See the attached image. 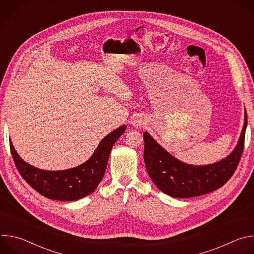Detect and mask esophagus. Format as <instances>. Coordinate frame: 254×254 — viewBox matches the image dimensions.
Masks as SVG:
<instances>
[{"mask_svg": "<svg viewBox=\"0 0 254 254\" xmlns=\"http://www.w3.org/2000/svg\"><path fill=\"white\" fill-rule=\"evenodd\" d=\"M143 125V123L141 122V121H138V120H135L134 122H133V126L135 127H141Z\"/></svg>", "mask_w": 254, "mask_h": 254, "instance_id": "1", "label": "esophagus"}]
</instances>
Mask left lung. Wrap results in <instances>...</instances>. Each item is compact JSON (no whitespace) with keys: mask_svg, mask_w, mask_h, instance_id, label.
<instances>
[{"mask_svg":"<svg viewBox=\"0 0 254 254\" xmlns=\"http://www.w3.org/2000/svg\"><path fill=\"white\" fill-rule=\"evenodd\" d=\"M247 115L237 147L226 159L207 166H191L178 161L148 133H143V159L149 176L163 193L175 198L201 196L221 188L234 174L241 159Z\"/></svg>","mask_w":254,"mask_h":254,"instance_id":"1","label":"left lung"}]
</instances>
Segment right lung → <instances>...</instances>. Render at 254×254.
Here are the masks:
<instances>
[{
    "instance_id": "obj_1",
    "label": "right lung",
    "mask_w": 254,
    "mask_h": 254,
    "mask_svg": "<svg viewBox=\"0 0 254 254\" xmlns=\"http://www.w3.org/2000/svg\"><path fill=\"white\" fill-rule=\"evenodd\" d=\"M126 128L122 126L108 133L87 162L64 171H43L27 164L18 156L11 141L10 150L18 172L35 191L48 199L75 201L94 192L104 175L112 148Z\"/></svg>"
}]
</instances>
